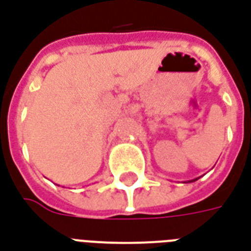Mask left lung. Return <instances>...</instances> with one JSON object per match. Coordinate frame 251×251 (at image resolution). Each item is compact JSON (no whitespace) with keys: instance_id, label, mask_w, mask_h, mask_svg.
Here are the masks:
<instances>
[{"instance_id":"left-lung-1","label":"left lung","mask_w":251,"mask_h":251,"mask_svg":"<svg viewBox=\"0 0 251 251\" xmlns=\"http://www.w3.org/2000/svg\"><path fill=\"white\" fill-rule=\"evenodd\" d=\"M194 181H197V178H196V179H192V181H189V182H194Z\"/></svg>"}]
</instances>
